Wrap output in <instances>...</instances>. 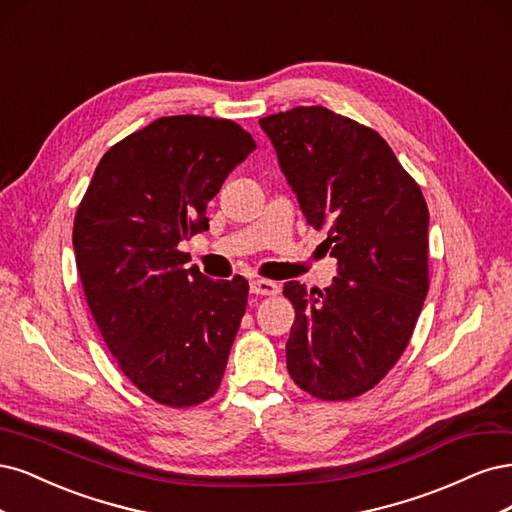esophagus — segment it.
Returning a JSON list of instances; mask_svg holds the SVG:
<instances>
[{
  "instance_id": "obj_1",
  "label": "esophagus",
  "mask_w": 512,
  "mask_h": 512,
  "mask_svg": "<svg viewBox=\"0 0 512 512\" xmlns=\"http://www.w3.org/2000/svg\"><path fill=\"white\" fill-rule=\"evenodd\" d=\"M251 293H255V295H276V293H280V287L274 283V280L255 278V280H251Z\"/></svg>"
}]
</instances>
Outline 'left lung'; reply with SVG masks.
<instances>
[{
	"mask_svg": "<svg viewBox=\"0 0 512 512\" xmlns=\"http://www.w3.org/2000/svg\"><path fill=\"white\" fill-rule=\"evenodd\" d=\"M308 225L338 259L323 291L285 283L287 370L321 400L372 389L404 353L427 295L423 193L374 129L302 106L259 121Z\"/></svg>",
	"mask_w": 512,
	"mask_h": 512,
	"instance_id": "1",
	"label": "left lung"
}]
</instances>
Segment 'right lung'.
I'll list each match as a JSON object with an SVG mask.
<instances>
[{
    "mask_svg": "<svg viewBox=\"0 0 512 512\" xmlns=\"http://www.w3.org/2000/svg\"><path fill=\"white\" fill-rule=\"evenodd\" d=\"M257 148L227 119L161 117L114 144L74 219L76 268L119 368L148 398L185 408L219 389L246 310L242 276L212 280L178 249Z\"/></svg>",
    "mask_w": 512,
    "mask_h": 512,
    "instance_id": "right-lung-1",
    "label": "right lung"
}]
</instances>
